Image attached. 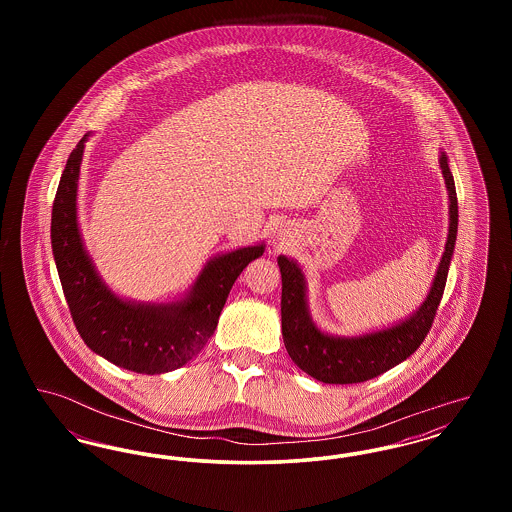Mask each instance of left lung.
<instances>
[{"label": "left lung", "instance_id": "8db88e82", "mask_svg": "<svg viewBox=\"0 0 512 512\" xmlns=\"http://www.w3.org/2000/svg\"><path fill=\"white\" fill-rule=\"evenodd\" d=\"M439 169L449 195V232L432 288L413 315L361 336H334L320 330L307 303V280L303 268L286 255L278 257L282 274V336L288 355L303 372L324 384H359L372 380L403 363L428 336L445 290L447 272L453 259L459 205L455 180L449 171L445 151L439 155Z\"/></svg>", "mask_w": 512, "mask_h": 512}]
</instances>
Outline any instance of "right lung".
<instances>
[{"mask_svg": "<svg viewBox=\"0 0 512 512\" xmlns=\"http://www.w3.org/2000/svg\"><path fill=\"white\" fill-rule=\"evenodd\" d=\"M88 138L84 134L71 151L51 211V249L74 326L84 343L113 365L138 374L171 372L205 347L236 278L265 253V244L209 259L188 293L171 303L121 297L99 276L80 234L76 195Z\"/></svg>", "mask_w": 512, "mask_h": 512, "instance_id": "obj_1", "label": "right lung"}]
</instances>
